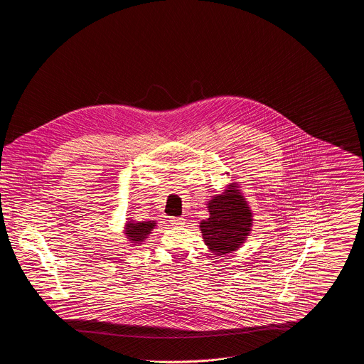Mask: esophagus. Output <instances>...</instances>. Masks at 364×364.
Wrapping results in <instances>:
<instances>
[{
	"instance_id": "1",
	"label": "esophagus",
	"mask_w": 364,
	"mask_h": 364,
	"mask_svg": "<svg viewBox=\"0 0 364 364\" xmlns=\"http://www.w3.org/2000/svg\"><path fill=\"white\" fill-rule=\"evenodd\" d=\"M171 224L173 226H183L186 224V220L183 217H172Z\"/></svg>"
}]
</instances>
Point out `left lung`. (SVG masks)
<instances>
[{"mask_svg":"<svg viewBox=\"0 0 364 364\" xmlns=\"http://www.w3.org/2000/svg\"><path fill=\"white\" fill-rule=\"evenodd\" d=\"M208 208L210 217L200 223V230L208 248L217 255L237 250L252 225L251 210L240 192L229 188L225 193L213 198Z\"/></svg>","mask_w":364,"mask_h":364,"instance_id":"obj_1","label":"left lung"}]
</instances>
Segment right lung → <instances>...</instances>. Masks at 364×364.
I'll list each match as a JSON object with an SVG mask.
<instances>
[{"label": "right lung", "mask_w": 364, "mask_h": 364, "mask_svg": "<svg viewBox=\"0 0 364 364\" xmlns=\"http://www.w3.org/2000/svg\"><path fill=\"white\" fill-rule=\"evenodd\" d=\"M156 226V223L147 221V223H136V224H127L125 229V235L129 237V240L132 242H143L149 233H151V229ZM136 245V244H135Z\"/></svg>", "instance_id": "1"}]
</instances>
